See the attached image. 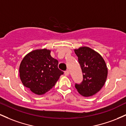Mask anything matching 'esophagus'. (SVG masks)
<instances>
[{
	"mask_svg": "<svg viewBox=\"0 0 126 126\" xmlns=\"http://www.w3.org/2000/svg\"><path fill=\"white\" fill-rule=\"evenodd\" d=\"M69 73H69V70H66V71L64 72V75H65V76H69Z\"/></svg>",
	"mask_w": 126,
	"mask_h": 126,
	"instance_id": "34e87169",
	"label": "esophagus"
}]
</instances>
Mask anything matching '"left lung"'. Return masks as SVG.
I'll return each instance as SVG.
<instances>
[{
  "label": "left lung",
  "mask_w": 126,
  "mask_h": 126,
  "mask_svg": "<svg viewBox=\"0 0 126 126\" xmlns=\"http://www.w3.org/2000/svg\"><path fill=\"white\" fill-rule=\"evenodd\" d=\"M83 73V80L75 88L82 96H92L102 89L107 80L108 68L98 52L88 47L74 49Z\"/></svg>",
  "instance_id": "obj_1"
}]
</instances>
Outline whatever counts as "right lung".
Here are the masks:
<instances>
[{
  "label": "right lung",
  "instance_id": "right-lung-1",
  "mask_svg": "<svg viewBox=\"0 0 126 126\" xmlns=\"http://www.w3.org/2000/svg\"><path fill=\"white\" fill-rule=\"evenodd\" d=\"M51 50L37 49L26 54L19 69L21 80L36 95L50 91L63 72L58 68V60L51 57Z\"/></svg>",
  "mask_w": 126,
  "mask_h": 126
}]
</instances>
